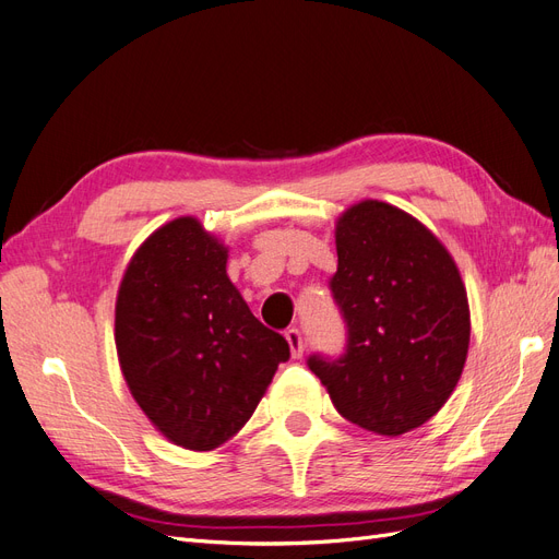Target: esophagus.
Here are the masks:
<instances>
[{"mask_svg": "<svg viewBox=\"0 0 559 559\" xmlns=\"http://www.w3.org/2000/svg\"><path fill=\"white\" fill-rule=\"evenodd\" d=\"M286 341H289V347H292V357L294 359H300L302 357V335L298 329H286Z\"/></svg>", "mask_w": 559, "mask_h": 559, "instance_id": "1", "label": "esophagus"}]
</instances>
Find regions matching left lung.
<instances>
[{
  "label": "left lung",
  "mask_w": 559,
  "mask_h": 559,
  "mask_svg": "<svg viewBox=\"0 0 559 559\" xmlns=\"http://www.w3.org/2000/svg\"><path fill=\"white\" fill-rule=\"evenodd\" d=\"M329 289L347 326L341 357L308 366L352 425L401 436L431 419L464 370L471 321L464 282L448 249L417 218L378 200L335 226Z\"/></svg>",
  "instance_id": "left-lung-1"
}]
</instances>
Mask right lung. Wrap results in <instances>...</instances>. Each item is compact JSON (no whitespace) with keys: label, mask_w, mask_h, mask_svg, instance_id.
Masks as SVG:
<instances>
[{"label":"right lung","mask_w":559,"mask_h":559,"mask_svg":"<svg viewBox=\"0 0 559 559\" xmlns=\"http://www.w3.org/2000/svg\"><path fill=\"white\" fill-rule=\"evenodd\" d=\"M226 247L191 216L134 253L116 300L130 394L175 445L214 450L257 411L289 343L251 314L226 275Z\"/></svg>","instance_id":"1"}]
</instances>
